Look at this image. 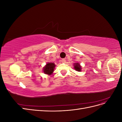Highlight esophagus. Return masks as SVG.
<instances>
[{
    "instance_id": "obj_1",
    "label": "esophagus",
    "mask_w": 122,
    "mask_h": 122,
    "mask_svg": "<svg viewBox=\"0 0 122 122\" xmlns=\"http://www.w3.org/2000/svg\"><path fill=\"white\" fill-rule=\"evenodd\" d=\"M61 62H62V63H65V62H66V60L65 59H62V60H61Z\"/></svg>"
}]
</instances>
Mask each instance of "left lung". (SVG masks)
Returning <instances> with one entry per match:
<instances>
[{
	"label": "left lung",
	"instance_id": "obj_1",
	"mask_svg": "<svg viewBox=\"0 0 122 122\" xmlns=\"http://www.w3.org/2000/svg\"><path fill=\"white\" fill-rule=\"evenodd\" d=\"M74 65V69L76 71L78 72H80L81 71L82 69V67L80 65V64L78 63V62H76V63H74L73 64Z\"/></svg>",
	"mask_w": 122,
	"mask_h": 122
}]
</instances>
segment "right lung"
Returning <instances> with one entry per match:
<instances>
[{
  "label": "right lung",
  "mask_w": 122,
  "mask_h": 122,
  "mask_svg": "<svg viewBox=\"0 0 122 122\" xmlns=\"http://www.w3.org/2000/svg\"><path fill=\"white\" fill-rule=\"evenodd\" d=\"M55 67V65L53 62H47L46 65L43 68V73H44L45 74L51 75V74H52L53 72H54Z\"/></svg>",
  "instance_id": "right-lung-1"
}]
</instances>
